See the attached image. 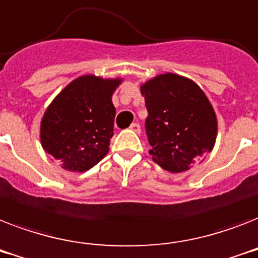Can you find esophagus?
Here are the masks:
<instances>
[{
	"mask_svg": "<svg viewBox=\"0 0 258 258\" xmlns=\"http://www.w3.org/2000/svg\"><path fill=\"white\" fill-rule=\"evenodd\" d=\"M131 131H133L135 133H141V126H140V123H137V122L132 123Z\"/></svg>",
	"mask_w": 258,
	"mask_h": 258,
	"instance_id": "obj_1",
	"label": "esophagus"
}]
</instances>
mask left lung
<instances>
[{"label": "left lung", "mask_w": 258, "mask_h": 258, "mask_svg": "<svg viewBox=\"0 0 258 258\" xmlns=\"http://www.w3.org/2000/svg\"><path fill=\"white\" fill-rule=\"evenodd\" d=\"M140 89L148 109L145 127L153 161L170 173L203 161L217 139V117L203 89L174 73L156 76Z\"/></svg>", "instance_id": "8db88e82"}]
</instances>
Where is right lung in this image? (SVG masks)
<instances>
[{"label": "right lung", "mask_w": 258, "mask_h": 258, "mask_svg": "<svg viewBox=\"0 0 258 258\" xmlns=\"http://www.w3.org/2000/svg\"><path fill=\"white\" fill-rule=\"evenodd\" d=\"M121 82L122 78L81 76L47 106L41 119V145L61 168L86 172L108 154L116 116L112 96Z\"/></svg>", "instance_id": "1"}]
</instances>
